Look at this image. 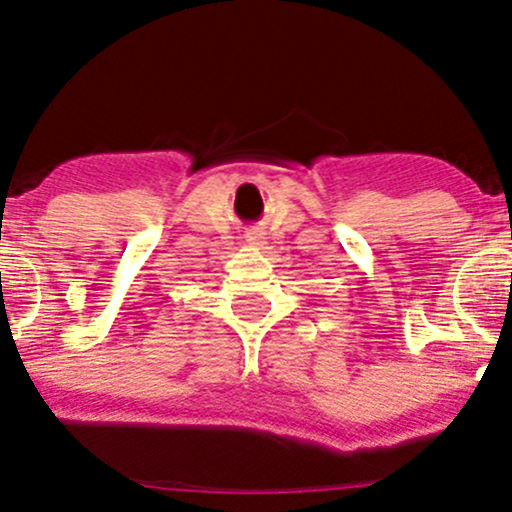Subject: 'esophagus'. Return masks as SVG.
<instances>
[{
  "mask_svg": "<svg viewBox=\"0 0 512 512\" xmlns=\"http://www.w3.org/2000/svg\"><path fill=\"white\" fill-rule=\"evenodd\" d=\"M245 243L255 245V248H262V245H264V233L257 231V228H252L248 236H245Z\"/></svg>",
  "mask_w": 512,
  "mask_h": 512,
  "instance_id": "obj_1",
  "label": "esophagus"
}]
</instances>
